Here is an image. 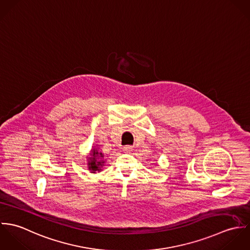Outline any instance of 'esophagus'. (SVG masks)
I'll return each mask as SVG.
<instances>
[{
  "instance_id": "1",
  "label": "esophagus",
  "mask_w": 250,
  "mask_h": 250,
  "mask_svg": "<svg viewBox=\"0 0 250 250\" xmlns=\"http://www.w3.org/2000/svg\"><path fill=\"white\" fill-rule=\"evenodd\" d=\"M123 151H124L125 153H130V152L133 151V147L130 146V145H126V146L123 147Z\"/></svg>"
}]
</instances>
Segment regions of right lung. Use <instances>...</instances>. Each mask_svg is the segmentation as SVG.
I'll list each match as a JSON object with an SVG mask.
<instances>
[{
	"label": "right lung",
	"mask_w": 250,
	"mask_h": 250,
	"mask_svg": "<svg viewBox=\"0 0 250 250\" xmlns=\"http://www.w3.org/2000/svg\"><path fill=\"white\" fill-rule=\"evenodd\" d=\"M87 158V168L90 170V173H96L102 171V167H104L105 160H104V154L99 151V148L97 146H93L90 150L89 155Z\"/></svg>",
	"instance_id": "1"
}]
</instances>
